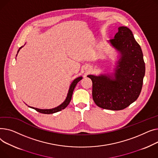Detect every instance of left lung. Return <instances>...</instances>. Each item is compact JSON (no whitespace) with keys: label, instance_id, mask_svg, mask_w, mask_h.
<instances>
[{"label":"left lung","instance_id":"8db88e82","mask_svg":"<svg viewBox=\"0 0 158 158\" xmlns=\"http://www.w3.org/2000/svg\"><path fill=\"white\" fill-rule=\"evenodd\" d=\"M110 42L122 55L115 68V78L106 75L87 77L92 81V98L97 106L121 110L140 96L145 66L140 46L127 27H120Z\"/></svg>","mask_w":158,"mask_h":158}]
</instances>
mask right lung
<instances>
[{
  "instance_id": "obj_1",
  "label": "right lung",
  "mask_w": 158,
  "mask_h": 158,
  "mask_svg": "<svg viewBox=\"0 0 158 158\" xmlns=\"http://www.w3.org/2000/svg\"><path fill=\"white\" fill-rule=\"evenodd\" d=\"M22 47V46H21V47L19 48V50H18V52H19L20 49ZM82 79V77H78L77 78H76L75 80H74L71 85H70V87H69V91H68V96H67V98L66 99V100H65L63 103L59 105V106L56 107V108H52V109H44V110H43V109H38V108H33V107H31L33 109H34L35 110H36L37 112H38L40 113H41V114H53V113H56L57 112H59V111H61L62 110L64 109L65 108H66L67 106L69 105V103H70L71 101V98H72V95H73V90L74 89H75L77 84L78 83V82L79 81H80Z\"/></svg>"
}]
</instances>
